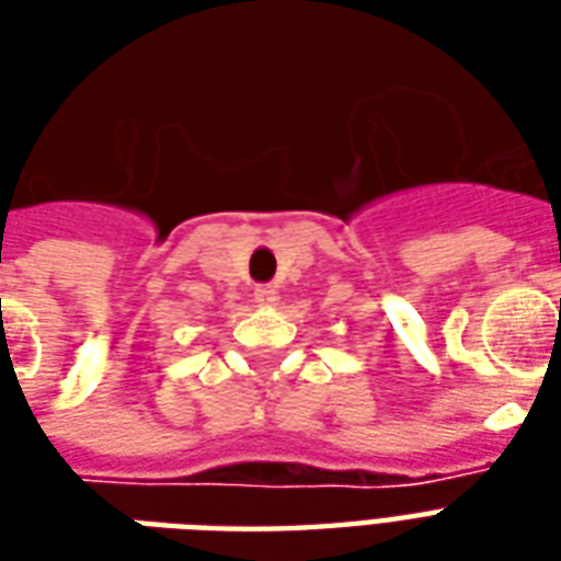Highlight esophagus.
Instances as JSON below:
<instances>
[{"label": "esophagus", "instance_id": "34e87169", "mask_svg": "<svg viewBox=\"0 0 561 561\" xmlns=\"http://www.w3.org/2000/svg\"><path fill=\"white\" fill-rule=\"evenodd\" d=\"M276 288H270V285H257L255 288V304L264 306V309H270V306H276Z\"/></svg>", "mask_w": 561, "mask_h": 561}]
</instances>
